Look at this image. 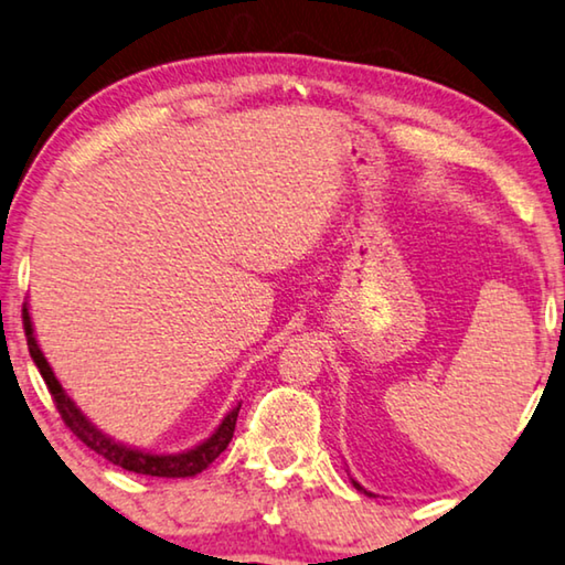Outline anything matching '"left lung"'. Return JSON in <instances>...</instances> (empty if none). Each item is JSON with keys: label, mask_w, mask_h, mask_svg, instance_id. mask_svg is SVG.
Here are the masks:
<instances>
[{"label": "left lung", "mask_w": 565, "mask_h": 565, "mask_svg": "<svg viewBox=\"0 0 565 565\" xmlns=\"http://www.w3.org/2000/svg\"><path fill=\"white\" fill-rule=\"evenodd\" d=\"M563 312H565V308H563ZM353 484H355V490H363V488H361V484H359V482H353ZM363 492H366V490H363Z\"/></svg>", "instance_id": "8db88e82"}]
</instances>
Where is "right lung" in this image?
<instances>
[{
	"label": "right lung",
	"instance_id": "right-lung-1",
	"mask_svg": "<svg viewBox=\"0 0 565 565\" xmlns=\"http://www.w3.org/2000/svg\"><path fill=\"white\" fill-rule=\"evenodd\" d=\"M22 326H24V338H28V349H30L32 361L38 363L42 379H45L47 392L52 396V402H55L60 416H63L65 427L71 429L85 447H90L93 452L106 457L108 462L124 467V470H128V472L149 475V477H194L202 470H206V467H210L214 459L220 457L224 449H227V445L232 441V434H234V424H237L239 404L234 406L227 416H224L222 424L216 427V431L210 439L202 441V445L194 449H189V452H184V455H149V452H141V449L124 447V445H118V441L108 439L106 434H100L88 419H85L83 412L77 409L73 398L65 394L63 386H60V381L55 379V373H52L47 359L42 355L38 341H34L28 302L22 306Z\"/></svg>",
	"mask_w": 565,
	"mask_h": 565
}]
</instances>
